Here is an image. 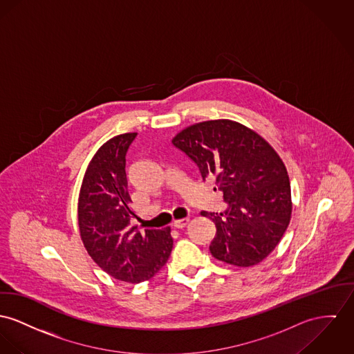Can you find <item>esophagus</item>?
<instances>
[{"mask_svg":"<svg viewBox=\"0 0 354 354\" xmlns=\"http://www.w3.org/2000/svg\"><path fill=\"white\" fill-rule=\"evenodd\" d=\"M190 222V218H183V219H176L172 222V226L176 229H183L187 226V223Z\"/></svg>","mask_w":354,"mask_h":354,"instance_id":"esophagus-1","label":"esophagus"}]
</instances>
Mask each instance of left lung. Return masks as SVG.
<instances>
[{
	"mask_svg": "<svg viewBox=\"0 0 354 354\" xmlns=\"http://www.w3.org/2000/svg\"><path fill=\"white\" fill-rule=\"evenodd\" d=\"M201 176L216 178L225 213L202 212L217 227L212 254L222 263L252 267L263 261L288 227L292 201L287 168L272 145L232 120L190 125L172 138Z\"/></svg>",
	"mask_w": 354,
	"mask_h": 354,
	"instance_id": "1",
	"label": "left lung"
}]
</instances>
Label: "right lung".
<instances>
[{
    "mask_svg": "<svg viewBox=\"0 0 354 354\" xmlns=\"http://www.w3.org/2000/svg\"><path fill=\"white\" fill-rule=\"evenodd\" d=\"M137 133L108 140L87 165L78 199L82 243L95 264L111 277L140 283L159 272L172 250L171 229L131 225L135 217L128 192L125 155Z\"/></svg>",
    "mask_w": 354,
    "mask_h": 354,
    "instance_id": "add662e5",
    "label": "right lung"
}]
</instances>
